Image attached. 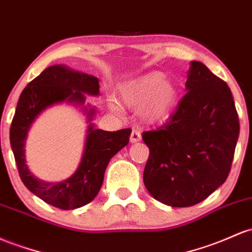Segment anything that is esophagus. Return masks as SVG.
I'll return each instance as SVG.
<instances>
[{
    "label": "esophagus",
    "mask_w": 252,
    "mask_h": 252,
    "mask_svg": "<svg viewBox=\"0 0 252 252\" xmlns=\"http://www.w3.org/2000/svg\"><path fill=\"white\" fill-rule=\"evenodd\" d=\"M141 140V131L139 129H132L131 130V134H130V141L132 143L134 142H139Z\"/></svg>",
    "instance_id": "esophagus-1"
}]
</instances>
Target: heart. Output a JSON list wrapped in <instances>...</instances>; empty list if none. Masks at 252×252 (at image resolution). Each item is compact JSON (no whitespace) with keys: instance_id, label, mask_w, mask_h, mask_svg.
Here are the masks:
<instances>
[{"instance_id":"b5f03b06","label":"heart","mask_w":252,"mask_h":252,"mask_svg":"<svg viewBox=\"0 0 252 252\" xmlns=\"http://www.w3.org/2000/svg\"><path fill=\"white\" fill-rule=\"evenodd\" d=\"M121 101L132 109H141L142 117L148 122L165 120L172 110L177 99L176 86L160 71L146 74L131 81L121 85L118 88ZM115 110L120 109L115 100H111Z\"/></svg>"}]
</instances>
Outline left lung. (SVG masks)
Instances as JSON below:
<instances>
[{
	"instance_id": "left-lung-1",
	"label": "left lung",
	"mask_w": 252,
	"mask_h": 252,
	"mask_svg": "<svg viewBox=\"0 0 252 252\" xmlns=\"http://www.w3.org/2000/svg\"><path fill=\"white\" fill-rule=\"evenodd\" d=\"M185 86L170 120L142 134L149 148L143 183L171 207L200 203L225 183L239 136L238 113L222 79L192 61Z\"/></svg>"
}]
</instances>
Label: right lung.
I'll return each mask as SVG.
<instances>
[{
	"instance_id": "right-lung-1",
	"label": "right lung",
	"mask_w": 252,
	"mask_h": 252,
	"mask_svg": "<svg viewBox=\"0 0 252 252\" xmlns=\"http://www.w3.org/2000/svg\"><path fill=\"white\" fill-rule=\"evenodd\" d=\"M99 94V81L95 76L77 73L63 65H52L41 71L25 87L16 105L9 137L19 175L25 187L44 202L60 209H75L90 203L98 195L110 159L128 145L131 129L104 131L88 126L85 153L81 164L67 181L48 183L30 172L25 160V140L32 122L51 105L61 101L84 104L85 95ZM93 110L88 112L92 120Z\"/></svg>"
}]
</instances>
